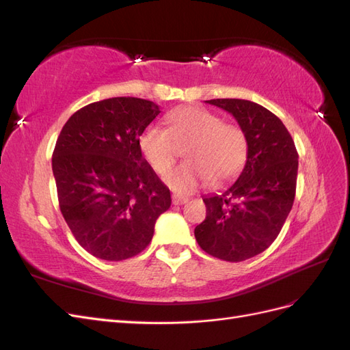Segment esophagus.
Wrapping results in <instances>:
<instances>
[{"mask_svg": "<svg viewBox=\"0 0 350 350\" xmlns=\"http://www.w3.org/2000/svg\"><path fill=\"white\" fill-rule=\"evenodd\" d=\"M172 203L175 204V206H179V204H185V203H188V198L187 197H183V196H172Z\"/></svg>", "mask_w": 350, "mask_h": 350, "instance_id": "esophagus-1", "label": "esophagus"}]
</instances>
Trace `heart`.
Instances as JSON below:
<instances>
[{
	"mask_svg": "<svg viewBox=\"0 0 350 350\" xmlns=\"http://www.w3.org/2000/svg\"><path fill=\"white\" fill-rule=\"evenodd\" d=\"M167 130L147 125L139 137L144 159L157 174H163L185 147L187 162L165 174V184L179 194L203 185L221 184L235 178L247 161V135L239 125L224 122L220 115L204 108H183L166 115Z\"/></svg>",
	"mask_w": 350,
	"mask_h": 350,
	"instance_id": "heart-1",
	"label": "heart"
}]
</instances>
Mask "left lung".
Instances as JSON below:
<instances>
[{"label":"left lung","mask_w":350,"mask_h":350,"mask_svg":"<svg viewBox=\"0 0 350 350\" xmlns=\"http://www.w3.org/2000/svg\"><path fill=\"white\" fill-rule=\"evenodd\" d=\"M234 115L247 135V162L237 181L203 198L206 219L196 226L201 250L238 262L256 257L278 238L293 206L298 152L276 115L243 99L206 100Z\"/></svg>","instance_id":"left-lung-1"}]
</instances>
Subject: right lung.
<instances>
[{"label": "right lung", "mask_w": 350, "mask_h": 350, "mask_svg": "<svg viewBox=\"0 0 350 350\" xmlns=\"http://www.w3.org/2000/svg\"><path fill=\"white\" fill-rule=\"evenodd\" d=\"M161 109L140 98H111L74 112L54 153L58 203L80 245L121 261L149 245L169 188L142 156L139 137Z\"/></svg>", "instance_id": "add662e5"}]
</instances>
